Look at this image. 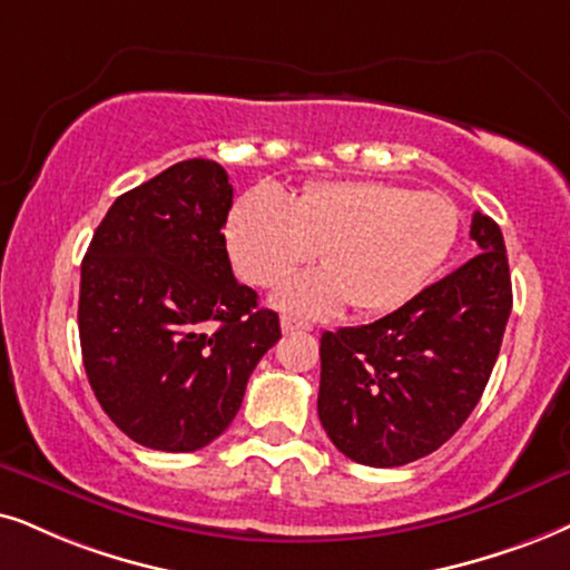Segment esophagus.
Here are the masks:
<instances>
[{
	"instance_id": "34e87169",
	"label": "esophagus",
	"mask_w": 570,
	"mask_h": 570,
	"mask_svg": "<svg viewBox=\"0 0 570 570\" xmlns=\"http://www.w3.org/2000/svg\"><path fill=\"white\" fill-rule=\"evenodd\" d=\"M309 328H313L309 323L292 318V315H284V318H281V331H284V334H294V331H309Z\"/></svg>"
}]
</instances>
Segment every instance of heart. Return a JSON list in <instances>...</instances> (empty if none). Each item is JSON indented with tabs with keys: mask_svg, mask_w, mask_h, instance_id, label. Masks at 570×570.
Returning a JSON list of instances; mask_svg holds the SVG:
<instances>
[{
	"mask_svg": "<svg viewBox=\"0 0 570 570\" xmlns=\"http://www.w3.org/2000/svg\"><path fill=\"white\" fill-rule=\"evenodd\" d=\"M460 213L439 191H413L389 181H326L294 197L252 189L226 220L234 271L271 289L321 249L323 271L276 294V305L328 315L352 305L381 315L413 299L455 247Z\"/></svg>",
	"mask_w": 570,
	"mask_h": 570,
	"instance_id": "obj_1",
	"label": "heart"
}]
</instances>
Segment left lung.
Wrapping results in <instances>:
<instances>
[{
    "mask_svg": "<svg viewBox=\"0 0 570 570\" xmlns=\"http://www.w3.org/2000/svg\"><path fill=\"white\" fill-rule=\"evenodd\" d=\"M479 255L368 326L321 336L318 417L342 455L371 468L439 450L479 405L513 286L500 226L473 213Z\"/></svg>",
    "mask_w": 570,
    "mask_h": 570,
    "instance_id": "8db88e82",
    "label": "left lung"
}]
</instances>
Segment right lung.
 I'll return each mask as SVG.
<instances>
[{"label": "right lung", "mask_w": 570, "mask_h": 570, "mask_svg": "<svg viewBox=\"0 0 570 570\" xmlns=\"http://www.w3.org/2000/svg\"><path fill=\"white\" fill-rule=\"evenodd\" d=\"M232 202L218 163L170 165L112 202L81 263L86 376L115 426L149 450L218 439L281 338L278 315L234 278Z\"/></svg>", "instance_id": "add662e5"}]
</instances>
